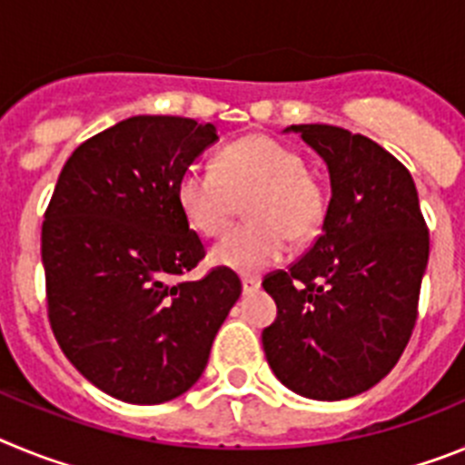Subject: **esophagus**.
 Masks as SVG:
<instances>
[{
    "label": "esophagus",
    "instance_id": "obj_1",
    "mask_svg": "<svg viewBox=\"0 0 465 465\" xmlns=\"http://www.w3.org/2000/svg\"><path fill=\"white\" fill-rule=\"evenodd\" d=\"M258 289H261V279H256V277L242 279V293L244 295H253Z\"/></svg>",
    "mask_w": 465,
    "mask_h": 465
}]
</instances>
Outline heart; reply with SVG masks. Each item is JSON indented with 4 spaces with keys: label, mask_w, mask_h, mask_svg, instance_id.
Segmentation results:
<instances>
[{
    "label": "heart",
    "mask_w": 465,
    "mask_h": 465,
    "mask_svg": "<svg viewBox=\"0 0 465 465\" xmlns=\"http://www.w3.org/2000/svg\"><path fill=\"white\" fill-rule=\"evenodd\" d=\"M240 225L213 244L209 261L244 277L265 272L289 252V237L305 242L323 219V193L307 174L305 158L265 134L237 139L213 167L191 165L176 182L183 219L204 237L221 235L246 200Z\"/></svg>",
    "instance_id": "1"
}]
</instances>
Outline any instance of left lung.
I'll use <instances>...</instances> for the list:
<instances>
[{"instance_id": "left-lung-1", "label": "left lung", "mask_w": 465, "mask_h": 465, "mask_svg": "<svg viewBox=\"0 0 465 465\" xmlns=\"http://www.w3.org/2000/svg\"><path fill=\"white\" fill-rule=\"evenodd\" d=\"M326 163L322 235L262 289L277 319L262 331L274 377L312 401H342L391 372L417 322L429 230L417 186L380 143L335 125H291Z\"/></svg>"}]
</instances>
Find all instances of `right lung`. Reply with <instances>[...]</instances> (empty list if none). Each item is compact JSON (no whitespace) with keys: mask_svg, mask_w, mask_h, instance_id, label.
I'll return each mask as SVG.
<instances>
[{"mask_svg":"<svg viewBox=\"0 0 465 465\" xmlns=\"http://www.w3.org/2000/svg\"><path fill=\"white\" fill-rule=\"evenodd\" d=\"M219 142L212 123L133 116L69 155L41 228L48 319L72 365L133 405L182 396L242 293L232 270L179 282L204 246L176 182Z\"/></svg>","mask_w":465,"mask_h":465,"instance_id":"obj_1","label":"right lung"}]
</instances>
